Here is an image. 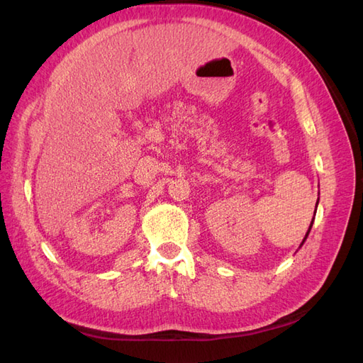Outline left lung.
Here are the masks:
<instances>
[{
    "label": "left lung",
    "mask_w": 363,
    "mask_h": 363,
    "mask_svg": "<svg viewBox=\"0 0 363 363\" xmlns=\"http://www.w3.org/2000/svg\"><path fill=\"white\" fill-rule=\"evenodd\" d=\"M318 195H320V192H318ZM318 201H320V196H318ZM318 201H316V206H318ZM315 212H316V208H315ZM315 219V218H313ZM313 219H312V223H311V225H309V230H307V233H306V236H304V239H303V242L300 244V247L304 244V240L307 239V236H309V233H311V228H312V224H313Z\"/></svg>",
    "instance_id": "8db88e82"
}]
</instances>
